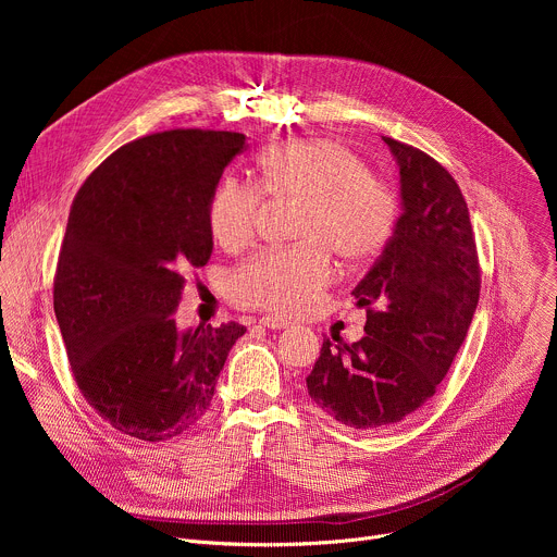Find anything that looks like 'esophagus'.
<instances>
[{"instance_id": "1", "label": "esophagus", "mask_w": 557, "mask_h": 557, "mask_svg": "<svg viewBox=\"0 0 557 557\" xmlns=\"http://www.w3.org/2000/svg\"><path fill=\"white\" fill-rule=\"evenodd\" d=\"M260 326H264V329H271V331H284V329H288V326H290V322L282 320V317H273V314H267V317H262V320H260Z\"/></svg>"}]
</instances>
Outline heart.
<instances>
[{
  "label": "heart",
  "mask_w": 557,
  "mask_h": 557,
  "mask_svg": "<svg viewBox=\"0 0 557 557\" xmlns=\"http://www.w3.org/2000/svg\"><path fill=\"white\" fill-rule=\"evenodd\" d=\"M262 194L301 198L293 228L301 243L249 258L231 273L226 293L237 306L280 314L308 310L333 284L331 253L346 267L381 256L401 213L399 191L355 149L333 138H297L258 156V187L231 176L215 185L207 202L215 245L237 251L253 240Z\"/></svg>",
  "instance_id": "heart-1"
}]
</instances>
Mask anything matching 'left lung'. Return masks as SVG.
Masks as SVG:
<instances>
[{"label": "left lung", "instance_id": "1", "mask_svg": "<svg viewBox=\"0 0 557 557\" xmlns=\"http://www.w3.org/2000/svg\"><path fill=\"white\" fill-rule=\"evenodd\" d=\"M383 140L399 163L404 213L352 290L366 308V337L324 339L306 376L310 399L355 430L399 423L434 396L481 297V262L460 187L430 153Z\"/></svg>", "mask_w": 557, "mask_h": 557}]
</instances>
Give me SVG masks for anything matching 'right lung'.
<instances>
[{
    "instance_id": "obj_1",
    "label": "right lung",
    "mask_w": 557,
    "mask_h": 557,
    "mask_svg": "<svg viewBox=\"0 0 557 557\" xmlns=\"http://www.w3.org/2000/svg\"><path fill=\"white\" fill-rule=\"evenodd\" d=\"M247 147L240 132L170 129L136 138L86 178L54 271V314L84 399L147 443L189 432L211 406L245 326L178 333L185 275L209 262L207 202Z\"/></svg>"
}]
</instances>
